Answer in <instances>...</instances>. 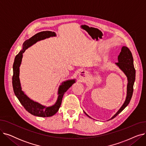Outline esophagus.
I'll list each match as a JSON object with an SVG mask.
<instances>
[{
	"mask_svg": "<svg viewBox=\"0 0 146 146\" xmlns=\"http://www.w3.org/2000/svg\"><path fill=\"white\" fill-rule=\"evenodd\" d=\"M79 79L82 80H83L84 79H85L86 78V73L84 71H82L80 72V73L79 74Z\"/></svg>",
	"mask_w": 146,
	"mask_h": 146,
	"instance_id": "1",
	"label": "esophagus"
}]
</instances>
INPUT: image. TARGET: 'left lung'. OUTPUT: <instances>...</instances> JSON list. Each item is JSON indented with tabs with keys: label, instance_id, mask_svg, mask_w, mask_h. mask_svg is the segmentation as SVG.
Wrapping results in <instances>:
<instances>
[{
	"label": "left lung",
	"instance_id": "obj_1",
	"mask_svg": "<svg viewBox=\"0 0 146 146\" xmlns=\"http://www.w3.org/2000/svg\"><path fill=\"white\" fill-rule=\"evenodd\" d=\"M118 63H115V64L124 73L127 78L128 84L127 88V96L124 103L122 105L120 109L109 120L112 119L117 117L121 112H122L125 109V107L129 103L133 96V86L135 79V70L134 66V61L132 53L130 51L129 48L125 47V46H123L122 47L121 51L120 52L118 57ZM83 112H85V113L88 117L91 118L85 111Z\"/></svg>",
	"mask_w": 146,
	"mask_h": 146
}]
</instances>
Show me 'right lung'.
Returning a JSON list of instances; mask_svg holds the SVG:
<instances>
[{"label": "right lung", "mask_w": 146, "mask_h": 146, "mask_svg": "<svg viewBox=\"0 0 146 146\" xmlns=\"http://www.w3.org/2000/svg\"><path fill=\"white\" fill-rule=\"evenodd\" d=\"M56 34L52 31H42L33 36L29 39L26 40L22 45V49L16 56L13 64V74L12 76V86L15 95L24 108L33 115L40 117H51L56 114L58 111L63 95L70 88L73 83L76 82L75 79L68 80L62 82L58 89V98L54 105L51 106H45L34 101L28 98L22 90L19 80V67L21 64L23 53L31 46L35 44L37 41L48 38L51 36H56Z\"/></svg>", "instance_id": "obj_1"}]
</instances>
